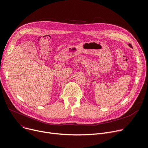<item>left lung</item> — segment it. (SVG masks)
<instances>
[{
    "label": "left lung",
    "mask_w": 148,
    "mask_h": 148,
    "mask_svg": "<svg viewBox=\"0 0 148 148\" xmlns=\"http://www.w3.org/2000/svg\"><path fill=\"white\" fill-rule=\"evenodd\" d=\"M128 45H129L130 47H132V45H131L130 44H128Z\"/></svg>",
    "instance_id": "obj_1"
}]
</instances>
